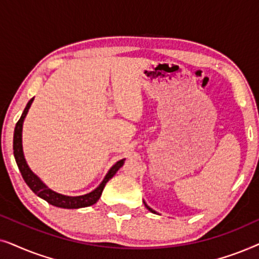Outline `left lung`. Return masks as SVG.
I'll return each mask as SVG.
<instances>
[{
	"label": "left lung",
	"instance_id": "8db88e82",
	"mask_svg": "<svg viewBox=\"0 0 259 259\" xmlns=\"http://www.w3.org/2000/svg\"><path fill=\"white\" fill-rule=\"evenodd\" d=\"M144 204H145V206H146V208H147V210H148V211H151V212H152V213H155V211H153V210H152V208H151L150 206H147V204H146V203H145V201H144Z\"/></svg>",
	"mask_w": 259,
	"mask_h": 259
}]
</instances>
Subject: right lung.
I'll use <instances>...</instances> for the list:
<instances>
[{
  "instance_id": "add662e5",
  "label": "right lung",
  "mask_w": 259,
  "mask_h": 259,
  "mask_svg": "<svg viewBox=\"0 0 259 259\" xmlns=\"http://www.w3.org/2000/svg\"><path fill=\"white\" fill-rule=\"evenodd\" d=\"M33 99H30L29 102H28L26 108L21 115L19 121H17L15 126V131H14V140H13V150H14V157H15L16 164L19 166V169L22 175V178L28 186L30 187V190L42 199H45L47 203H49L53 206L56 207H62V208H80V207H87L91 206L97 203L99 198L101 197L102 191H104V187L106 183L108 182L109 179L113 178V176L118 172V169L121 167L125 162V159H121L116 162L115 165H113L111 169H109L107 175L102 180L100 185H99L97 189L92 192L83 194V196H77V197H69L65 196V194H60L55 191L49 189L48 186H46L44 183L41 182V179L38 178L36 175H34V172L29 168V166L27 165L26 159H24L23 155V150H22V125L23 120L26 118L28 111H29L30 105L33 104Z\"/></svg>"
}]
</instances>
